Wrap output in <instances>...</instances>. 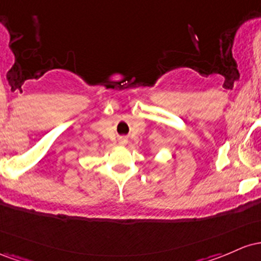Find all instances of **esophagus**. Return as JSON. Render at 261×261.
<instances>
[{
	"label": "esophagus",
	"mask_w": 261,
	"mask_h": 261,
	"mask_svg": "<svg viewBox=\"0 0 261 261\" xmlns=\"http://www.w3.org/2000/svg\"><path fill=\"white\" fill-rule=\"evenodd\" d=\"M119 144H121V145L127 144V139H125V138H121V139H119Z\"/></svg>",
	"instance_id": "34e87169"
}]
</instances>
